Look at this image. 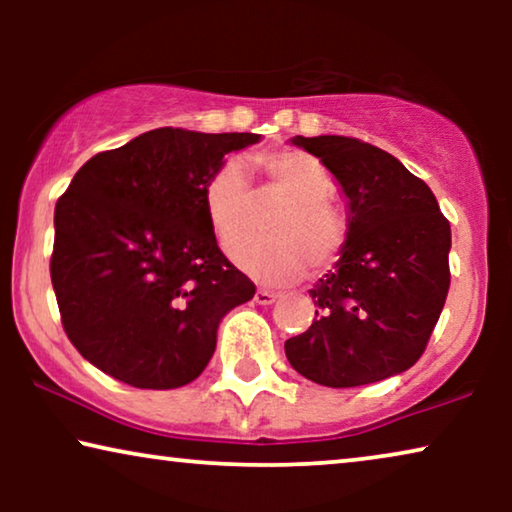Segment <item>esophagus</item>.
<instances>
[{"instance_id": "esophagus-1", "label": "esophagus", "mask_w": 512, "mask_h": 512, "mask_svg": "<svg viewBox=\"0 0 512 512\" xmlns=\"http://www.w3.org/2000/svg\"><path fill=\"white\" fill-rule=\"evenodd\" d=\"M277 298H279L277 293L275 291H268V289H258L256 296H254V300H256L258 305H272Z\"/></svg>"}]
</instances>
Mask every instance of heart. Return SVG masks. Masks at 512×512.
<instances>
[{"label": "heart", "mask_w": 512, "mask_h": 512, "mask_svg": "<svg viewBox=\"0 0 512 512\" xmlns=\"http://www.w3.org/2000/svg\"><path fill=\"white\" fill-rule=\"evenodd\" d=\"M265 188L282 200L265 226V242H247L233 251L237 268L256 282L279 286L298 279L307 270H328L347 244V221L331 205L333 181L321 160L305 151H275L254 158ZM205 212L223 249L247 235L254 195L244 167L226 160L209 174Z\"/></svg>", "instance_id": "1"}]
</instances>
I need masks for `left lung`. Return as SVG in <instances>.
Returning a JSON list of instances; mask_svg holds the SVG:
<instances>
[{
	"mask_svg": "<svg viewBox=\"0 0 512 512\" xmlns=\"http://www.w3.org/2000/svg\"><path fill=\"white\" fill-rule=\"evenodd\" d=\"M338 179L347 244L310 289L317 317L284 342L307 380L345 389L387 380L424 354L450 289V221L391 153L354 137H293Z\"/></svg>",
	"mask_w": 512,
	"mask_h": 512,
	"instance_id": "1",
	"label": "left lung"
}]
</instances>
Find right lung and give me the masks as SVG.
I'll use <instances>...</instances> for the list:
<instances>
[{
  "label": "right lung",
  "mask_w": 512,
  "mask_h": 512,
  "mask_svg": "<svg viewBox=\"0 0 512 512\" xmlns=\"http://www.w3.org/2000/svg\"><path fill=\"white\" fill-rule=\"evenodd\" d=\"M254 132L158 128L102 151L55 205L51 282L67 338L137 389H179L212 359L216 331L256 286L223 256L202 191Z\"/></svg>",
  "instance_id": "obj_1"
}]
</instances>
